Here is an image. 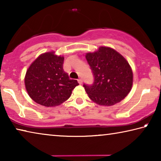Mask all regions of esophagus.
<instances>
[{
  "label": "esophagus",
  "mask_w": 161,
  "mask_h": 161,
  "mask_svg": "<svg viewBox=\"0 0 161 161\" xmlns=\"http://www.w3.org/2000/svg\"><path fill=\"white\" fill-rule=\"evenodd\" d=\"M78 82H79V84H82V82H83L82 79H81V78H80V79H79V80H78Z\"/></svg>",
  "instance_id": "esophagus-1"
}]
</instances>
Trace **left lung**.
<instances>
[{
  "instance_id": "8db88e82",
  "label": "left lung",
  "mask_w": 161,
  "mask_h": 161,
  "mask_svg": "<svg viewBox=\"0 0 161 161\" xmlns=\"http://www.w3.org/2000/svg\"><path fill=\"white\" fill-rule=\"evenodd\" d=\"M94 75V83L84 84L89 97L99 105H114L123 100L131 89L133 72L121 54L108 47H100L86 54Z\"/></svg>"
}]
</instances>
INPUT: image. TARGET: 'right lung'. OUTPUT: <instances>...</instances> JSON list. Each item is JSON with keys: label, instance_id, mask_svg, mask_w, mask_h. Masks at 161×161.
I'll return each mask as SVG.
<instances>
[{"label": "right lung", "instance_id": "right-lung-1", "mask_svg": "<svg viewBox=\"0 0 161 161\" xmlns=\"http://www.w3.org/2000/svg\"><path fill=\"white\" fill-rule=\"evenodd\" d=\"M64 58L49 52L40 54L27 70L25 85L35 102L47 107L58 106L67 100L79 85L63 69Z\"/></svg>", "mask_w": 161, "mask_h": 161}]
</instances>
